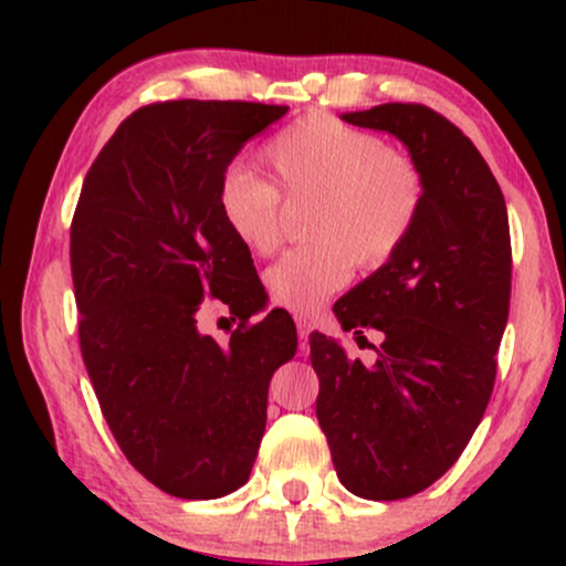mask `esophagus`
<instances>
[{"instance_id":"34e87169","label":"esophagus","mask_w":566,"mask_h":566,"mask_svg":"<svg viewBox=\"0 0 566 566\" xmlns=\"http://www.w3.org/2000/svg\"><path fill=\"white\" fill-rule=\"evenodd\" d=\"M295 324H297V337H301V348L305 350V346H308V335H311V322L305 319V316H295Z\"/></svg>"}]
</instances>
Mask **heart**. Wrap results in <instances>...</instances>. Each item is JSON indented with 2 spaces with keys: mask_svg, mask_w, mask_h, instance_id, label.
<instances>
[{
  "mask_svg": "<svg viewBox=\"0 0 566 566\" xmlns=\"http://www.w3.org/2000/svg\"><path fill=\"white\" fill-rule=\"evenodd\" d=\"M263 165L274 185L242 167L220 178L218 212L252 255L279 244V195L314 197L308 237L265 271L271 301L311 314L350 282L354 261L380 265L407 242L423 210V175L378 135L329 114H311L284 127L265 146Z\"/></svg>",
  "mask_w": 566,
  "mask_h": 566,
  "instance_id": "heart-1",
  "label": "heart"
}]
</instances>
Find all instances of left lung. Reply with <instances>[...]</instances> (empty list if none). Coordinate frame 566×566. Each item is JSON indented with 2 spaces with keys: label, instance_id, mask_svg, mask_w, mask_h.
I'll use <instances>...</instances> for the list:
<instances>
[{
  "label": "left lung",
  "instance_id": "1",
  "mask_svg": "<svg viewBox=\"0 0 566 566\" xmlns=\"http://www.w3.org/2000/svg\"><path fill=\"white\" fill-rule=\"evenodd\" d=\"M340 119L405 143L426 186L407 242L333 305L356 340L382 335L373 365L308 337L337 479L365 500H401L452 469L490 405L511 301L509 210L476 146L431 108L382 103Z\"/></svg>",
  "mask_w": 566,
  "mask_h": 566
}]
</instances>
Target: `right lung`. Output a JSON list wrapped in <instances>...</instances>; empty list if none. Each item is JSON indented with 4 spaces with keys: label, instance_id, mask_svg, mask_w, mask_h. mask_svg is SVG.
I'll list each match as a JSON object with an SVG mask.
<instances>
[{
    "label": "right lung",
    "instance_id": "1",
    "mask_svg": "<svg viewBox=\"0 0 566 566\" xmlns=\"http://www.w3.org/2000/svg\"><path fill=\"white\" fill-rule=\"evenodd\" d=\"M287 106L167 101L122 122L84 178L71 223L82 359L116 444L167 495L216 500L250 479L269 382L297 350L265 305L250 250L218 212L244 143ZM243 322L220 347L198 333L205 300Z\"/></svg>",
    "mask_w": 566,
    "mask_h": 566
}]
</instances>
